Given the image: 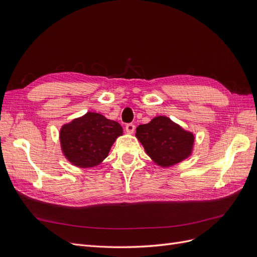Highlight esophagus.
I'll use <instances>...</instances> for the list:
<instances>
[{
	"label": "esophagus",
	"mask_w": 257,
	"mask_h": 257,
	"mask_svg": "<svg viewBox=\"0 0 257 257\" xmlns=\"http://www.w3.org/2000/svg\"><path fill=\"white\" fill-rule=\"evenodd\" d=\"M125 130H126L127 133H130V134L134 133V131H135V124H133V123H127L126 125H125Z\"/></svg>",
	"instance_id": "obj_1"
}]
</instances>
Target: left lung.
I'll use <instances>...</instances> for the list:
<instances>
[{
	"mask_svg": "<svg viewBox=\"0 0 257 257\" xmlns=\"http://www.w3.org/2000/svg\"><path fill=\"white\" fill-rule=\"evenodd\" d=\"M136 136L147 154L157 164L164 167L173 166L188 158L194 143L192 133L162 115L148 124L139 125Z\"/></svg>",
	"mask_w": 257,
	"mask_h": 257,
	"instance_id": "8db88e82",
	"label": "left lung"
}]
</instances>
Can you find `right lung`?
<instances>
[{
    "label": "right lung",
    "instance_id": "1",
    "mask_svg": "<svg viewBox=\"0 0 257 257\" xmlns=\"http://www.w3.org/2000/svg\"><path fill=\"white\" fill-rule=\"evenodd\" d=\"M120 135L122 127L118 122L88 112L65 124L61 128L60 141L67 160L75 166L85 168L98 165Z\"/></svg>",
    "mask_w": 257,
    "mask_h": 257
}]
</instances>
